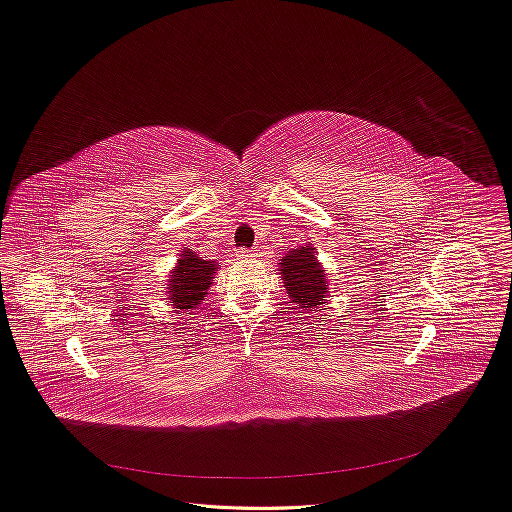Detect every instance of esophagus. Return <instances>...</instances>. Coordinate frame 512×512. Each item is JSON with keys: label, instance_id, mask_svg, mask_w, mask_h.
<instances>
[{"label": "esophagus", "instance_id": "1", "mask_svg": "<svg viewBox=\"0 0 512 512\" xmlns=\"http://www.w3.org/2000/svg\"><path fill=\"white\" fill-rule=\"evenodd\" d=\"M236 257H238V259H253L255 253H253V251H247V249H238V251H236Z\"/></svg>", "mask_w": 512, "mask_h": 512}]
</instances>
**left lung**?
I'll return each instance as SVG.
<instances>
[{
    "label": "left lung",
    "mask_w": 512,
    "mask_h": 512,
    "mask_svg": "<svg viewBox=\"0 0 512 512\" xmlns=\"http://www.w3.org/2000/svg\"><path fill=\"white\" fill-rule=\"evenodd\" d=\"M278 272L286 288V297L301 309V313L319 311V307H324L330 299V276L311 245L288 251L280 259Z\"/></svg>",
    "instance_id": "1"
}]
</instances>
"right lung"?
<instances>
[{"instance_id":"right-lung-1","label":"right lung","mask_w":512,"mask_h":512,"mask_svg":"<svg viewBox=\"0 0 512 512\" xmlns=\"http://www.w3.org/2000/svg\"><path fill=\"white\" fill-rule=\"evenodd\" d=\"M218 272V263L207 261L199 257L193 249L184 247L178 253V261L174 270H170L166 284V297L172 309H180V313L197 309L205 301V294L213 284V276Z\"/></svg>"}]
</instances>
